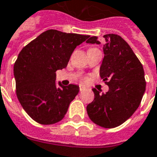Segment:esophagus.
<instances>
[{
	"mask_svg": "<svg viewBox=\"0 0 157 157\" xmlns=\"http://www.w3.org/2000/svg\"><path fill=\"white\" fill-rule=\"evenodd\" d=\"M86 89V87L84 86H82V85H80V91L81 92H82V91H84Z\"/></svg>",
	"mask_w": 157,
	"mask_h": 157,
	"instance_id": "34e87169",
	"label": "esophagus"
}]
</instances>
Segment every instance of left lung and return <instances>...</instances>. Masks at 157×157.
<instances>
[{
	"mask_svg": "<svg viewBox=\"0 0 157 157\" xmlns=\"http://www.w3.org/2000/svg\"><path fill=\"white\" fill-rule=\"evenodd\" d=\"M89 38V37H88ZM104 57L100 66V76L109 81V91L100 94L93 88L94 100L86 107L89 118L103 128H115L124 123L136 111L145 91V72L141 63L130 46L119 35L103 36ZM87 44H100L93 36Z\"/></svg>",
	"mask_w": 157,
	"mask_h": 157,
	"instance_id": "obj_1",
	"label": "left lung"
}]
</instances>
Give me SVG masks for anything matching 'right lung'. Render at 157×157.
<instances>
[{"instance_id": "add662e5", "label": "right lung", "mask_w": 157, "mask_h": 157, "mask_svg": "<svg viewBox=\"0 0 157 157\" xmlns=\"http://www.w3.org/2000/svg\"><path fill=\"white\" fill-rule=\"evenodd\" d=\"M88 35L47 30L26 45L13 67L16 92L21 105L34 121L53 124L60 121L79 92V86H65L59 82L58 70L65 68L76 46Z\"/></svg>"}]
</instances>
